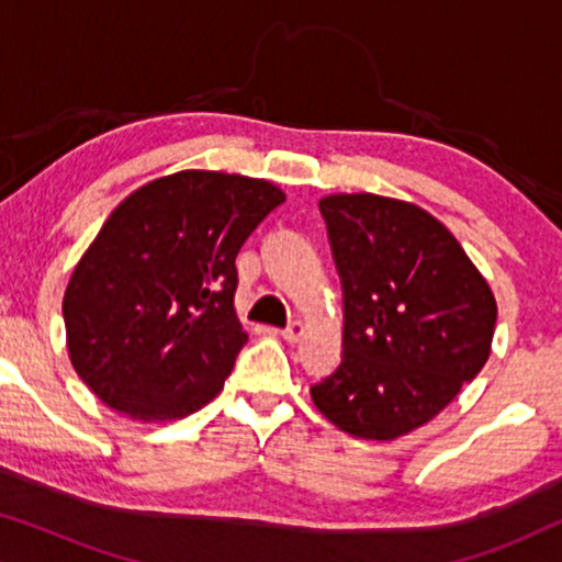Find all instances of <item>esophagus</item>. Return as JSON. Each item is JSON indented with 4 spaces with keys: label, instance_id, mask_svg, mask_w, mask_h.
Returning <instances> with one entry per match:
<instances>
[{
    "label": "esophagus",
    "instance_id": "esophagus-1",
    "mask_svg": "<svg viewBox=\"0 0 562 562\" xmlns=\"http://www.w3.org/2000/svg\"><path fill=\"white\" fill-rule=\"evenodd\" d=\"M304 333H306V327L302 325V322H291L286 329H281V337L286 342H299L304 337Z\"/></svg>",
    "mask_w": 562,
    "mask_h": 562
}]
</instances>
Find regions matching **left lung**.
<instances>
[{"label":"left lung","mask_w":562,"mask_h":562,"mask_svg":"<svg viewBox=\"0 0 562 562\" xmlns=\"http://www.w3.org/2000/svg\"><path fill=\"white\" fill-rule=\"evenodd\" d=\"M342 283V363L312 402L342 432L396 440L486 366L496 299L448 227L379 194L319 202Z\"/></svg>","instance_id":"1"}]
</instances>
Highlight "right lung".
Wrapping results in <instances>:
<instances>
[{
  "label": "right lung",
  "instance_id": "1",
  "mask_svg": "<svg viewBox=\"0 0 562 562\" xmlns=\"http://www.w3.org/2000/svg\"><path fill=\"white\" fill-rule=\"evenodd\" d=\"M281 202L271 181L179 171L106 217L64 296L68 358L106 406L171 422L220 394L248 342L235 258Z\"/></svg>",
  "mask_w": 562,
  "mask_h": 562
}]
</instances>
